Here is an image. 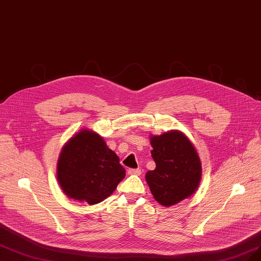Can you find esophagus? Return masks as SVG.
Masks as SVG:
<instances>
[{"mask_svg":"<svg viewBox=\"0 0 261 261\" xmlns=\"http://www.w3.org/2000/svg\"><path fill=\"white\" fill-rule=\"evenodd\" d=\"M128 174H136V175H140L141 174V169H128L127 170Z\"/></svg>","mask_w":261,"mask_h":261,"instance_id":"1","label":"esophagus"}]
</instances>
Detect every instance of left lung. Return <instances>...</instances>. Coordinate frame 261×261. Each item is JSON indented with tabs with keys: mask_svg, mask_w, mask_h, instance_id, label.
I'll use <instances>...</instances> for the list:
<instances>
[{
	"mask_svg": "<svg viewBox=\"0 0 261 261\" xmlns=\"http://www.w3.org/2000/svg\"><path fill=\"white\" fill-rule=\"evenodd\" d=\"M154 170L145 180L155 200L171 206L191 197L201 179V163L193 143L180 130L151 136Z\"/></svg>",
	"mask_w": 261,
	"mask_h": 261,
	"instance_id": "obj_1",
	"label": "left lung"
}]
</instances>
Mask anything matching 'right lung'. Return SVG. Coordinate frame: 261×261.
<instances>
[{
    "label": "right lung",
    "instance_id": "obj_1",
    "mask_svg": "<svg viewBox=\"0 0 261 261\" xmlns=\"http://www.w3.org/2000/svg\"><path fill=\"white\" fill-rule=\"evenodd\" d=\"M57 178L70 199L96 204L109 197L124 179L118 155L98 134L81 129L62 148Z\"/></svg>",
    "mask_w": 261,
    "mask_h": 261
}]
</instances>
